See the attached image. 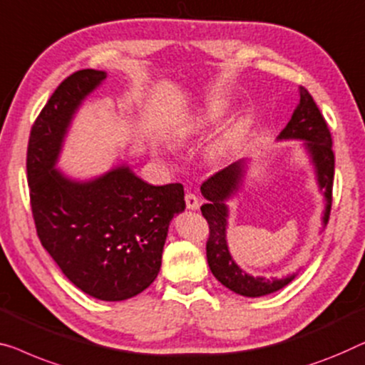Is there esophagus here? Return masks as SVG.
<instances>
[{"instance_id":"34e87169","label":"esophagus","mask_w":365,"mask_h":365,"mask_svg":"<svg viewBox=\"0 0 365 365\" xmlns=\"http://www.w3.org/2000/svg\"><path fill=\"white\" fill-rule=\"evenodd\" d=\"M184 200H186V207L187 209H191V210H195L199 207V197L197 195H195L194 192H191V191H187L186 192V195H184Z\"/></svg>"}]
</instances>
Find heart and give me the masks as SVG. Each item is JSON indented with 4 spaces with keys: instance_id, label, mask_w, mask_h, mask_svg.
Wrapping results in <instances>:
<instances>
[{
    "instance_id": "b5f03b06",
    "label": "heart",
    "mask_w": 365,
    "mask_h": 365,
    "mask_svg": "<svg viewBox=\"0 0 365 365\" xmlns=\"http://www.w3.org/2000/svg\"><path fill=\"white\" fill-rule=\"evenodd\" d=\"M227 105L220 100H215V102H210L209 105H205L204 108H200L199 112H195L189 117L184 118L182 121L174 126L173 130V136L178 143H184V141L194 138L199 133H202L204 130H207L210 125L217 123V121L222 118V115L225 113ZM240 135V126L239 125H232L229 130L225 131L220 138L215 141L210 148V155L212 156H222L225 155L227 151L230 150L234 143L239 138Z\"/></svg>"
}]
</instances>
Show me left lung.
Segmentation results:
<instances>
[{
    "mask_svg": "<svg viewBox=\"0 0 365 365\" xmlns=\"http://www.w3.org/2000/svg\"><path fill=\"white\" fill-rule=\"evenodd\" d=\"M279 140H304L311 158L318 173L319 187L326 195L324 224H327L332 204V184H334V151H332V138L327 123L316 105L314 98L304 87L299 88V103L294 110L292 120L278 136ZM244 173L240 163L224 168L219 173L205 179L200 186L202 195L207 199V204L200 207L204 219L209 224V239L205 244L207 263L210 272L219 282L239 293L242 297H265L273 292H278L292 282L294 274L282 279H267L262 277L253 278L242 272L230 257L225 240L227 225V205L224 200L239 187V182Z\"/></svg>",
    "mask_w": 365,
    "mask_h": 365,
    "instance_id": "obj_1",
    "label": "left lung"
}]
</instances>
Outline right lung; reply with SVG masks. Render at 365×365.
Instances as JSON below:
<instances>
[{
  "mask_svg": "<svg viewBox=\"0 0 365 365\" xmlns=\"http://www.w3.org/2000/svg\"><path fill=\"white\" fill-rule=\"evenodd\" d=\"M105 77L83 68L61 82L31 128L26 170L42 247L83 293L121 301L155 282L168 225L186 202L182 184L151 186L128 168L91 182L54 170L73 112Z\"/></svg>",
  "mask_w": 365,
  "mask_h": 365,
  "instance_id": "right-lung-1",
  "label": "right lung"
}]
</instances>
